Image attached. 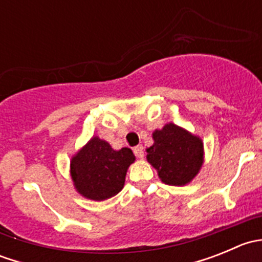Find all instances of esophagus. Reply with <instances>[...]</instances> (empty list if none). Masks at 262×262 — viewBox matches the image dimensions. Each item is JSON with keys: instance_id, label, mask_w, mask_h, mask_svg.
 Returning <instances> with one entry per match:
<instances>
[{"instance_id": "obj_1", "label": "esophagus", "mask_w": 262, "mask_h": 262, "mask_svg": "<svg viewBox=\"0 0 262 262\" xmlns=\"http://www.w3.org/2000/svg\"><path fill=\"white\" fill-rule=\"evenodd\" d=\"M133 152H134V155H136L138 158H143L144 157V148H143V146L134 147Z\"/></svg>"}]
</instances>
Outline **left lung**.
<instances>
[{
	"mask_svg": "<svg viewBox=\"0 0 262 262\" xmlns=\"http://www.w3.org/2000/svg\"><path fill=\"white\" fill-rule=\"evenodd\" d=\"M153 144L147 148V161L166 185L184 186L194 180L204 163V144L200 137L167 123L152 133Z\"/></svg>",
	"mask_w": 262,
	"mask_h": 262,
	"instance_id": "8db88e82",
	"label": "left lung"
}]
</instances>
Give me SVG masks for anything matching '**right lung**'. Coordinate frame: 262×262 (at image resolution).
<instances>
[{
  "instance_id": "obj_1",
  "label": "right lung",
  "mask_w": 262,
  "mask_h": 262,
  "mask_svg": "<svg viewBox=\"0 0 262 262\" xmlns=\"http://www.w3.org/2000/svg\"><path fill=\"white\" fill-rule=\"evenodd\" d=\"M134 161L130 148L115 150L106 141L92 137L71 158L73 186L78 194L95 202L115 196L124 187L126 171Z\"/></svg>"
}]
</instances>
